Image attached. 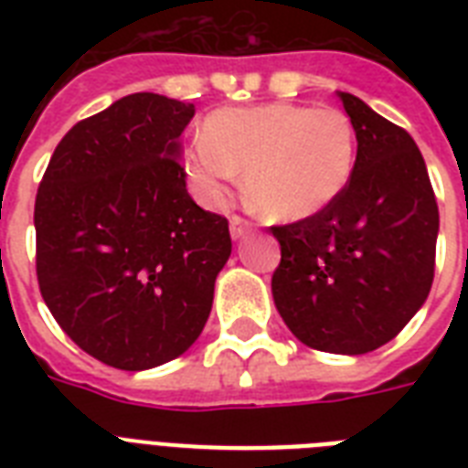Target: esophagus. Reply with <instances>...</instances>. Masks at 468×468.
<instances>
[{"mask_svg":"<svg viewBox=\"0 0 468 468\" xmlns=\"http://www.w3.org/2000/svg\"><path fill=\"white\" fill-rule=\"evenodd\" d=\"M250 228H252V223H250L248 218H242V216H230V235H233V238H242Z\"/></svg>","mask_w":468,"mask_h":468,"instance_id":"esophagus-1","label":"esophagus"}]
</instances>
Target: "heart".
<instances>
[{"mask_svg":"<svg viewBox=\"0 0 468 468\" xmlns=\"http://www.w3.org/2000/svg\"><path fill=\"white\" fill-rule=\"evenodd\" d=\"M355 155L356 133L345 112L271 101L208 113L204 135L186 148V169L208 204L223 201L238 172H245V191L257 211L301 220L345 191Z\"/></svg>","mask_w":468,"mask_h":468,"instance_id":"b5f03b06","label":"heart"}]
</instances>
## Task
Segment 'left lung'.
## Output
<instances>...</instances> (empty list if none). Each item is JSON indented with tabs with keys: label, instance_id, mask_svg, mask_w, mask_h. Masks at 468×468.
<instances>
[{
	"label": "left lung",
	"instance_id": "1",
	"mask_svg": "<svg viewBox=\"0 0 468 468\" xmlns=\"http://www.w3.org/2000/svg\"><path fill=\"white\" fill-rule=\"evenodd\" d=\"M356 133L347 186L315 216L271 226L279 315L303 345L364 355L408 325L435 279L437 198L420 150L362 99L342 91Z\"/></svg>",
	"mask_w": 468,
	"mask_h": 468
}]
</instances>
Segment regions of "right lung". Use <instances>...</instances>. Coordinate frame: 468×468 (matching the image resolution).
<instances>
[{"instance_id":"1","label":"right lung","mask_w":468,"mask_h":468,"mask_svg":"<svg viewBox=\"0 0 468 468\" xmlns=\"http://www.w3.org/2000/svg\"><path fill=\"white\" fill-rule=\"evenodd\" d=\"M194 104L138 91L69 128L33 208L40 296L77 347L141 371L194 345L230 257L228 218L186 191Z\"/></svg>"}]
</instances>
